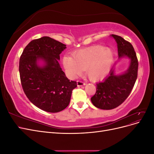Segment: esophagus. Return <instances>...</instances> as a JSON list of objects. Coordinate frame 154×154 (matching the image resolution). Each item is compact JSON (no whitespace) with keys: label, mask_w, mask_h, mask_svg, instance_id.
<instances>
[{"label":"esophagus","mask_w":154,"mask_h":154,"mask_svg":"<svg viewBox=\"0 0 154 154\" xmlns=\"http://www.w3.org/2000/svg\"><path fill=\"white\" fill-rule=\"evenodd\" d=\"M85 85V83L82 82V81H79V80L77 81V85H78V87H82V86Z\"/></svg>","instance_id":"34e87169"}]
</instances>
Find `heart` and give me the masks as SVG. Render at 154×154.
Listing matches in <instances>:
<instances>
[{
	"label": "heart",
	"mask_w": 154,
	"mask_h": 154,
	"mask_svg": "<svg viewBox=\"0 0 154 154\" xmlns=\"http://www.w3.org/2000/svg\"><path fill=\"white\" fill-rule=\"evenodd\" d=\"M113 51L103 46L95 45L77 51L63 57V66L69 75L74 78L85 69L88 78L92 81L104 79L110 72L114 63Z\"/></svg>",
	"instance_id": "heart-1"
}]
</instances>
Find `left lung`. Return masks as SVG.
I'll return each instance as SVG.
<instances>
[{
    "label": "left lung",
    "mask_w": 154,
    "mask_h": 154,
    "mask_svg": "<svg viewBox=\"0 0 154 154\" xmlns=\"http://www.w3.org/2000/svg\"><path fill=\"white\" fill-rule=\"evenodd\" d=\"M117 43L118 60H130L129 66L125 72L116 74L115 67L103 81L96 84V92L91 100L96 107L103 110L116 108L127 98L131 92L137 77L138 61L132 45L122 37L111 35Z\"/></svg>",
    "instance_id": "obj_1"
}]
</instances>
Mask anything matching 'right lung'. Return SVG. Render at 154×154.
<instances>
[{
  "label": "right lung",
  "mask_w": 154,
  "mask_h": 154,
  "mask_svg": "<svg viewBox=\"0 0 154 154\" xmlns=\"http://www.w3.org/2000/svg\"><path fill=\"white\" fill-rule=\"evenodd\" d=\"M66 45L49 36L32 40L21 55L19 72L27 98L38 108L58 112L69 105L76 82L70 81L60 66Z\"/></svg>",
  "instance_id": "right-lung-1"
}]
</instances>
